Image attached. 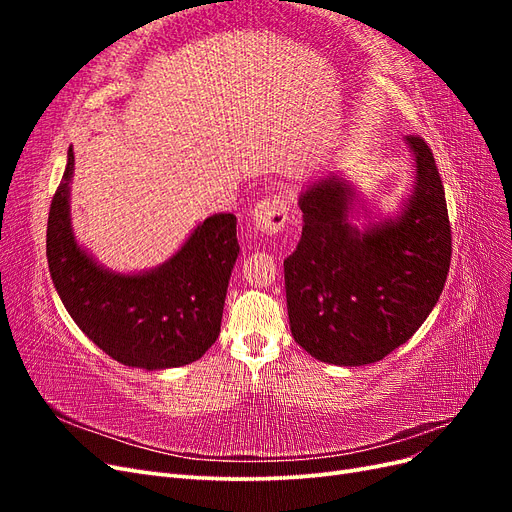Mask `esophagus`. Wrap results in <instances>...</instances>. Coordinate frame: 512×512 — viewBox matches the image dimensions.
Here are the masks:
<instances>
[{
  "label": "esophagus",
  "mask_w": 512,
  "mask_h": 512,
  "mask_svg": "<svg viewBox=\"0 0 512 512\" xmlns=\"http://www.w3.org/2000/svg\"><path fill=\"white\" fill-rule=\"evenodd\" d=\"M286 220H288V209L282 194H271L267 198H262L260 203L252 209L254 228L265 232V235H277V232L284 228Z\"/></svg>",
  "instance_id": "1"
}]
</instances>
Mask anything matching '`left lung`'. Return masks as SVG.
I'll list each match as a JSON object with an SVG mask.
<instances>
[{"label":"left lung","mask_w":512,"mask_h":512,"mask_svg":"<svg viewBox=\"0 0 512 512\" xmlns=\"http://www.w3.org/2000/svg\"><path fill=\"white\" fill-rule=\"evenodd\" d=\"M414 188L395 218L356 228L354 185L342 173L299 196L301 241L284 260L294 342L318 361L376 363L416 333L436 307L451 267V224L436 160L406 136Z\"/></svg>","instance_id":"left-lung-1"}]
</instances>
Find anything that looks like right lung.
Wrapping results in <instances>:
<instances>
[{"label": "right lung", "instance_id": "right-lung-1", "mask_svg": "<svg viewBox=\"0 0 512 512\" xmlns=\"http://www.w3.org/2000/svg\"><path fill=\"white\" fill-rule=\"evenodd\" d=\"M74 151L53 196L46 258L61 303L102 352L147 371L198 361L220 335L239 256L237 218L215 213L160 267L115 273L76 241L70 222Z\"/></svg>", "mask_w": 512, "mask_h": 512}]
</instances>
